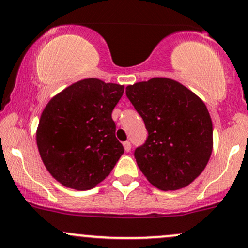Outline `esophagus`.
I'll use <instances>...</instances> for the list:
<instances>
[{"label": "esophagus", "mask_w": 248, "mask_h": 248, "mask_svg": "<svg viewBox=\"0 0 248 248\" xmlns=\"http://www.w3.org/2000/svg\"><path fill=\"white\" fill-rule=\"evenodd\" d=\"M124 151H126V152H129V151H131V148H132L131 142H129V141H124Z\"/></svg>", "instance_id": "34e87169"}]
</instances>
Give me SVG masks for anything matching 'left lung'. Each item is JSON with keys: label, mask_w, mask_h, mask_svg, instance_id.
Masks as SVG:
<instances>
[{"label": "left lung", "mask_w": 248, "mask_h": 248, "mask_svg": "<svg viewBox=\"0 0 248 248\" xmlns=\"http://www.w3.org/2000/svg\"><path fill=\"white\" fill-rule=\"evenodd\" d=\"M148 135L135 148L137 164L160 190H178L202 173L213 151V124L199 96L170 78L155 77L126 88Z\"/></svg>", "instance_id": "1"}]
</instances>
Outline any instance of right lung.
<instances>
[{
  "label": "right lung",
  "mask_w": 248,
  "mask_h": 248,
  "mask_svg": "<svg viewBox=\"0 0 248 248\" xmlns=\"http://www.w3.org/2000/svg\"><path fill=\"white\" fill-rule=\"evenodd\" d=\"M124 89V85L88 78L67 87L45 107L36 145L44 165L64 186H96L124 155L111 119Z\"/></svg>",
  "instance_id": "right-lung-1"
}]
</instances>
